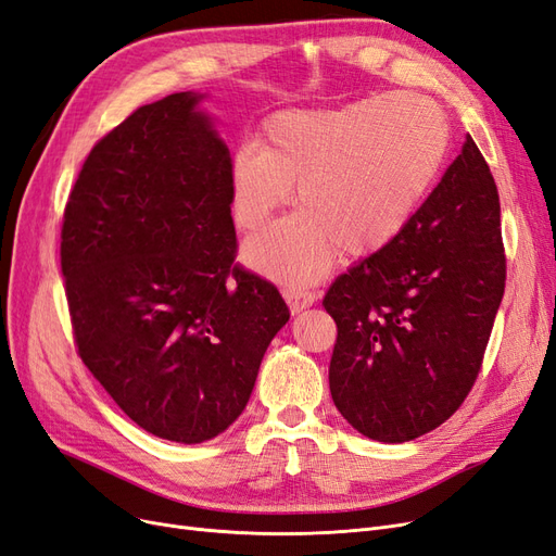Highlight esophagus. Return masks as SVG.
I'll return each mask as SVG.
<instances>
[{"mask_svg":"<svg viewBox=\"0 0 556 556\" xmlns=\"http://www.w3.org/2000/svg\"><path fill=\"white\" fill-rule=\"evenodd\" d=\"M285 299H288L292 313H301L315 304L317 294L313 290L299 288V285H288V288H285Z\"/></svg>","mask_w":556,"mask_h":556,"instance_id":"1","label":"esophagus"}]
</instances>
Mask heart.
<instances>
[{
  "instance_id": "heart-1",
  "label": "heart",
  "mask_w": 556,
  "mask_h": 556,
  "mask_svg": "<svg viewBox=\"0 0 556 556\" xmlns=\"http://www.w3.org/2000/svg\"><path fill=\"white\" fill-rule=\"evenodd\" d=\"M447 148V117L425 94L276 113L260 146L231 160L233 223L257 231L288 204L292 185L301 211L252 239L245 257L276 278L306 282L341 245L348 255L387 248L433 188Z\"/></svg>"
}]
</instances>
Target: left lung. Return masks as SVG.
Segmentation results:
<instances>
[{
  "label": "left lung",
  "instance_id": "8db88e82",
  "mask_svg": "<svg viewBox=\"0 0 556 556\" xmlns=\"http://www.w3.org/2000/svg\"><path fill=\"white\" fill-rule=\"evenodd\" d=\"M503 290L498 190L466 137L401 237L323 299L339 329L329 364L336 408L380 443L441 427L476 384Z\"/></svg>",
  "mask_w": 556,
  "mask_h": 556
}]
</instances>
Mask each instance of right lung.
I'll return each mask as SVG.
<instances>
[{
    "mask_svg": "<svg viewBox=\"0 0 556 556\" xmlns=\"http://www.w3.org/2000/svg\"><path fill=\"white\" fill-rule=\"evenodd\" d=\"M201 94L146 104L90 150L62 217L78 355L141 429L204 443L237 419L290 319L237 264L231 157Z\"/></svg>",
    "mask_w": 556,
    "mask_h": 556,
    "instance_id": "right-lung-1",
    "label": "right lung"
}]
</instances>
